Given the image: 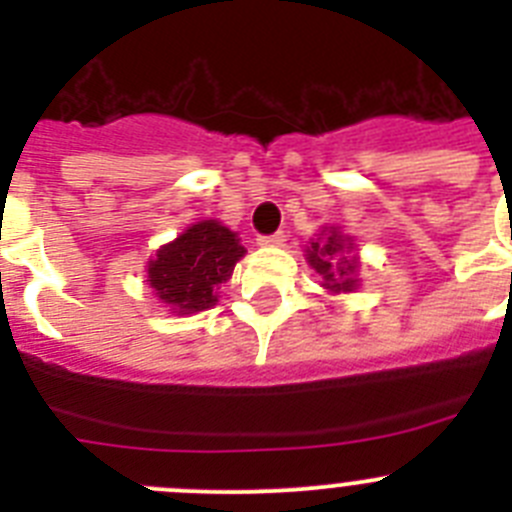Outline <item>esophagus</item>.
<instances>
[{"label":"esophagus","instance_id":"1","mask_svg":"<svg viewBox=\"0 0 512 512\" xmlns=\"http://www.w3.org/2000/svg\"><path fill=\"white\" fill-rule=\"evenodd\" d=\"M284 241H287V235H284L282 230H279V233H274V235H261V238H259L261 246H284Z\"/></svg>","mask_w":512,"mask_h":512}]
</instances>
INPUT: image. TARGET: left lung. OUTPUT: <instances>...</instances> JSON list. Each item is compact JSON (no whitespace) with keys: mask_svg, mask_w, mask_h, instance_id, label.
I'll list each match as a JSON object with an SVG mask.
<instances>
[{"mask_svg":"<svg viewBox=\"0 0 512 512\" xmlns=\"http://www.w3.org/2000/svg\"><path fill=\"white\" fill-rule=\"evenodd\" d=\"M305 261L320 274V287L328 295H348L359 289V256L351 235L338 225H325L305 246Z\"/></svg>","mask_w":512,"mask_h":512,"instance_id":"obj_1","label":"left lung"}]
</instances>
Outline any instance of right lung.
Wrapping results in <instances>:
<instances>
[{
  "label": "right lung",
  "instance_id": "add662e5",
  "mask_svg": "<svg viewBox=\"0 0 512 512\" xmlns=\"http://www.w3.org/2000/svg\"><path fill=\"white\" fill-rule=\"evenodd\" d=\"M246 256L241 238L220 220H200L158 248L148 259L153 295L174 315L210 310L220 297V284L233 277L235 264Z\"/></svg>",
  "mask_w": 512,
  "mask_h": 512
}]
</instances>
